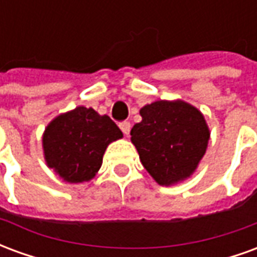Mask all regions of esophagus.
Masks as SVG:
<instances>
[{"instance_id":"34e87169","label":"esophagus","mask_w":257,"mask_h":257,"mask_svg":"<svg viewBox=\"0 0 257 257\" xmlns=\"http://www.w3.org/2000/svg\"><path fill=\"white\" fill-rule=\"evenodd\" d=\"M119 128H121V131L123 132V135H126V136H128L129 132H131V122H128V121H123V122L119 123Z\"/></svg>"}]
</instances>
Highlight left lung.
Masks as SVG:
<instances>
[{"label":"left lung","instance_id":"8db88e82","mask_svg":"<svg viewBox=\"0 0 257 257\" xmlns=\"http://www.w3.org/2000/svg\"><path fill=\"white\" fill-rule=\"evenodd\" d=\"M131 142L160 186L191 178L206 153L210 131L202 112L184 100H157L140 108Z\"/></svg>","mask_w":257,"mask_h":257}]
</instances>
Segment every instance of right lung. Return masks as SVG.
Listing matches in <instances>:
<instances>
[{"mask_svg": "<svg viewBox=\"0 0 257 257\" xmlns=\"http://www.w3.org/2000/svg\"><path fill=\"white\" fill-rule=\"evenodd\" d=\"M122 136L108 115L78 106L47 125L42 135L44 158L64 182H89L99 172L108 145Z\"/></svg>", "mask_w": 257, "mask_h": 257, "instance_id": "obj_1", "label": "right lung"}]
</instances>
